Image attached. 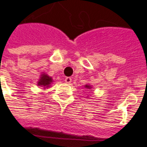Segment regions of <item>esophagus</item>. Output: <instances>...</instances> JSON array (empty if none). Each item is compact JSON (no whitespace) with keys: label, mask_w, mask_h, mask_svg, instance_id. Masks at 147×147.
<instances>
[{"label":"esophagus","mask_w":147,"mask_h":147,"mask_svg":"<svg viewBox=\"0 0 147 147\" xmlns=\"http://www.w3.org/2000/svg\"><path fill=\"white\" fill-rule=\"evenodd\" d=\"M64 81H65L66 84H70L71 81H72V78L70 77H66L65 78V79H64Z\"/></svg>","instance_id":"obj_1"}]
</instances>
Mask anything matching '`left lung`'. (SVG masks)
I'll return each mask as SVG.
<instances>
[{"label":"left lung","instance_id":"left-lung-1","mask_svg":"<svg viewBox=\"0 0 147 147\" xmlns=\"http://www.w3.org/2000/svg\"><path fill=\"white\" fill-rule=\"evenodd\" d=\"M85 88H90V86H89V85H86V86H85Z\"/></svg>","mask_w":147,"mask_h":147}]
</instances>
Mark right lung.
I'll list each match as a JSON object with an SVG mask.
<instances>
[{"instance_id": "right-lung-1", "label": "right lung", "mask_w": 147, "mask_h": 147, "mask_svg": "<svg viewBox=\"0 0 147 147\" xmlns=\"http://www.w3.org/2000/svg\"><path fill=\"white\" fill-rule=\"evenodd\" d=\"M51 83H52V78H51L48 76V75H46V74H42L40 81L38 82V85L42 86V87H44L45 88H48Z\"/></svg>"}]
</instances>
